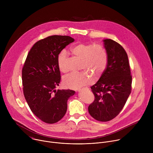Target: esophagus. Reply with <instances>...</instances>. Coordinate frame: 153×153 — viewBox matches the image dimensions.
<instances>
[{"instance_id": "esophagus-1", "label": "esophagus", "mask_w": 153, "mask_h": 153, "mask_svg": "<svg viewBox=\"0 0 153 153\" xmlns=\"http://www.w3.org/2000/svg\"><path fill=\"white\" fill-rule=\"evenodd\" d=\"M80 90H81L80 89V90H77V91H80Z\"/></svg>"}]
</instances>
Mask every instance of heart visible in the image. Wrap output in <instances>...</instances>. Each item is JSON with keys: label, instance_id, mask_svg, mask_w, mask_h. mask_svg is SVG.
Wrapping results in <instances>:
<instances>
[{"label": "heart", "instance_id": "1", "mask_svg": "<svg viewBox=\"0 0 153 153\" xmlns=\"http://www.w3.org/2000/svg\"><path fill=\"white\" fill-rule=\"evenodd\" d=\"M71 53L81 60L80 70L89 74L100 77L105 71L108 63V54L105 48L100 44L79 43L71 47ZM68 54L62 51L57 57V65L60 71H67ZM92 77L85 72L71 73L63 77L62 82L65 86L70 89H79L90 84Z\"/></svg>", "mask_w": 153, "mask_h": 153}]
</instances>
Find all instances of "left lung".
<instances>
[{
  "label": "left lung",
  "instance_id": "left-lung-1",
  "mask_svg": "<svg viewBox=\"0 0 153 153\" xmlns=\"http://www.w3.org/2000/svg\"><path fill=\"white\" fill-rule=\"evenodd\" d=\"M103 42L108 63L98 82L91 87L94 100L88 112L94 119L108 122L115 118L126 103L131 92L132 76L124 48L113 40Z\"/></svg>",
  "mask_w": 153,
  "mask_h": 153
}]
</instances>
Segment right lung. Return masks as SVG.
Wrapping results in <instances>:
<instances>
[{"instance_id": "obj_1", "label": "right lung", "mask_w": 153, "mask_h": 153, "mask_svg": "<svg viewBox=\"0 0 153 153\" xmlns=\"http://www.w3.org/2000/svg\"><path fill=\"white\" fill-rule=\"evenodd\" d=\"M68 36L54 35L37 41L29 51L22 71L23 91L33 114L47 123H54L67 110V100L75 91L56 90L60 82L57 57L73 42Z\"/></svg>"}]
</instances>
